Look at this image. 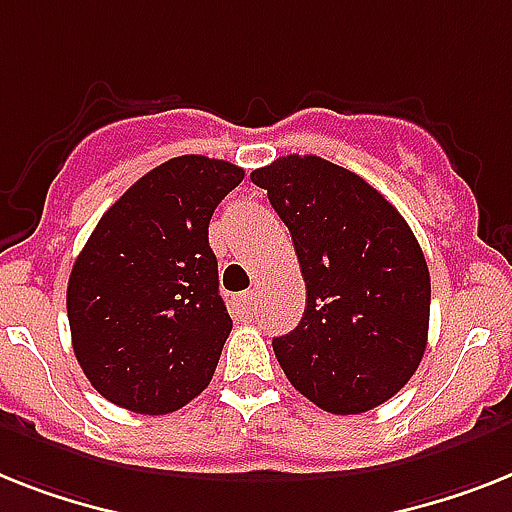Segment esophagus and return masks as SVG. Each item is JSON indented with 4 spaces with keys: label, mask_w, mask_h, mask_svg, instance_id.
Wrapping results in <instances>:
<instances>
[{
    "label": "esophagus",
    "mask_w": 512,
    "mask_h": 512,
    "mask_svg": "<svg viewBox=\"0 0 512 512\" xmlns=\"http://www.w3.org/2000/svg\"><path fill=\"white\" fill-rule=\"evenodd\" d=\"M256 303H259V298H256L253 290H246V293L238 295V308L243 314H253V311H256Z\"/></svg>",
    "instance_id": "34e87169"
}]
</instances>
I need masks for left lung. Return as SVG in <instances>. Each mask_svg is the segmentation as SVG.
Segmentation results:
<instances>
[{
  "instance_id": "8db88e82",
  "label": "left lung",
  "mask_w": 512,
  "mask_h": 512,
  "mask_svg": "<svg viewBox=\"0 0 512 512\" xmlns=\"http://www.w3.org/2000/svg\"><path fill=\"white\" fill-rule=\"evenodd\" d=\"M293 235L306 311L274 337L295 390L337 416L366 413L413 377L426 350L432 282L400 211L322 156H282L251 172Z\"/></svg>"
}]
</instances>
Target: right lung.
<instances>
[{
    "mask_svg": "<svg viewBox=\"0 0 512 512\" xmlns=\"http://www.w3.org/2000/svg\"><path fill=\"white\" fill-rule=\"evenodd\" d=\"M246 172L185 154L130 185L78 253L67 319L80 369L109 403L162 416L214 377L232 319L209 222Z\"/></svg>",
    "mask_w": 512,
    "mask_h": 512,
    "instance_id": "right-lung-1",
    "label": "right lung"
}]
</instances>
